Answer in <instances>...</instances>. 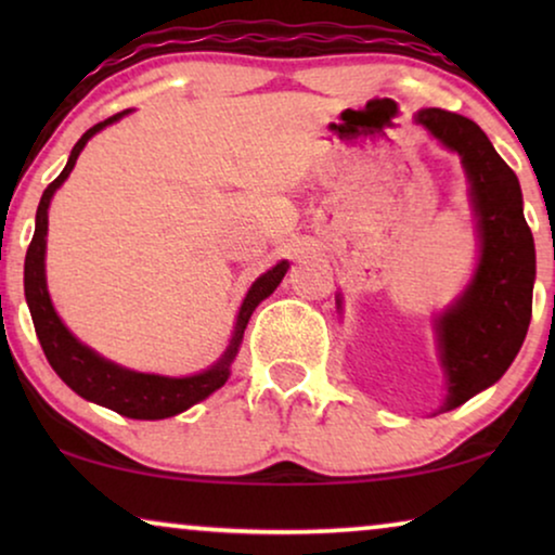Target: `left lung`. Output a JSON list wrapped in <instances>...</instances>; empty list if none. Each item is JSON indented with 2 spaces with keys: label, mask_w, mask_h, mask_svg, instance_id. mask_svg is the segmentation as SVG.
<instances>
[{
  "label": "left lung",
  "mask_w": 555,
  "mask_h": 555,
  "mask_svg": "<svg viewBox=\"0 0 555 555\" xmlns=\"http://www.w3.org/2000/svg\"><path fill=\"white\" fill-rule=\"evenodd\" d=\"M414 120L444 149L460 154L480 240L467 287L435 318L447 386L439 414L495 384L518 356L533 313L535 245L522 217L518 177L482 128L442 108H424ZM336 302L340 310V295Z\"/></svg>",
  "instance_id": "1"
}]
</instances>
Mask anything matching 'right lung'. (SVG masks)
Listing matches in <instances>:
<instances>
[{
    "instance_id": "add662e5",
    "label": "right lung",
    "mask_w": 555,
    "mask_h": 555,
    "mask_svg": "<svg viewBox=\"0 0 555 555\" xmlns=\"http://www.w3.org/2000/svg\"><path fill=\"white\" fill-rule=\"evenodd\" d=\"M128 111L116 113V116L105 118L103 124H95L90 131L80 135V141L75 143L67 158L65 169L60 171V177L42 192L40 207H37L35 217V234L29 242L27 257H25V298L33 313L35 333L40 338V346L44 356H48L50 366L55 369V374L78 393V397L101 404L105 409H113L120 416L128 420H166V416H177L186 412L189 406L199 404L222 389L227 378H230V366L234 356L240 351L242 336L249 323V315L255 313V308L260 306L264 298H270L275 293V287L283 283L291 262L280 260L275 268L264 272L249 287L245 300H242L237 323H234V333L230 338V346L224 348V353L211 363L209 369L199 371L192 376H158V374H143V371H131L126 366H118L108 359H103L101 353L93 348L80 344L78 338L67 331V325L60 321L55 306H52L50 293H48V275H44V249H48V209L52 196L60 186L65 184V179L70 177L75 162H78L80 151L86 149V143L93 139L95 133H101L105 126L116 124L126 116Z\"/></svg>"
}]
</instances>
